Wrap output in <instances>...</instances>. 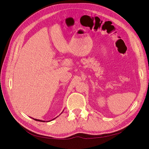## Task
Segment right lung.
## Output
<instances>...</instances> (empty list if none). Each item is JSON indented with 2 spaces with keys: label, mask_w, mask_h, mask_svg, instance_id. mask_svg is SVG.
Returning <instances> with one entry per match:
<instances>
[{
  "label": "right lung",
  "mask_w": 149,
  "mask_h": 149,
  "mask_svg": "<svg viewBox=\"0 0 149 149\" xmlns=\"http://www.w3.org/2000/svg\"><path fill=\"white\" fill-rule=\"evenodd\" d=\"M34 120H37V121H40V122H45V120H39V119H33Z\"/></svg>",
  "instance_id": "add662e5"
}]
</instances>
